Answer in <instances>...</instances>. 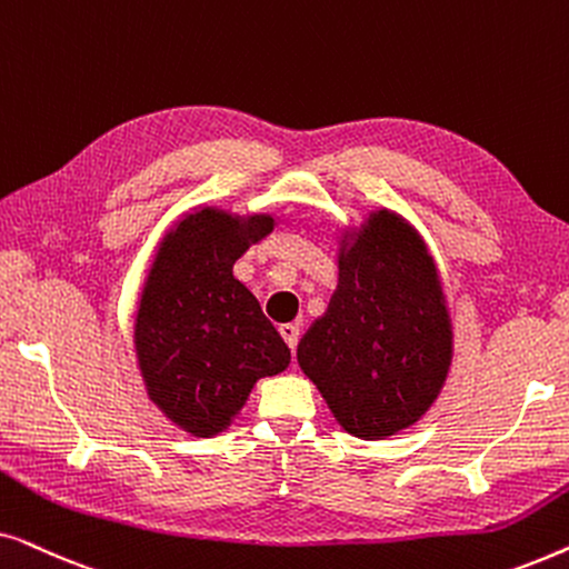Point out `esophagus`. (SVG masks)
Listing matches in <instances>:
<instances>
[{"label": "esophagus", "mask_w": 569, "mask_h": 569, "mask_svg": "<svg viewBox=\"0 0 569 569\" xmlns=\"http://www.w3.org/2000/svg\"><path fill=\"white\" fill-rule=\"evenodd\" d=\"M279 333H282V339H284V345L292 349H298V341H300V329L295 323H282L279 326Z\"/></svg>", "instance_id": "esophagus-1"}]
</instances>
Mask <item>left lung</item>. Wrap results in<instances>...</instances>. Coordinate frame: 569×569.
<instances>
[{"instance_id": "left-lung-1", "label": "left lung", "mask_w": 569, "mask_h": 569, "mask_svg": "<svg viewBox=\"0 0 569 569\" xmlns=\"http://www.w3.org/2000/svg\"><path fill=\"white\" fill-rule=\"evenodd\" d=\"M453 357L430 251L403 217L378 209L339 248V284L298 345V362L337 422L383 440L422 419Z\"/></svg>"}]
</instances>
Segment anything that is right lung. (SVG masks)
<instances>
[{"label": "right lung", "instance_id": "1", "mask_svg": "<svg viewBox=\"0 0 569 569\" xmlns=\"http://www.w3.org/2000/svg\"><path fill=\"white\" fill-rule=\"evenodd\" d=\"M274 230V217L197 209L160 240L139 298L134 347L147 396L197 438L222 432L290 349L232 277V263Z\"/></svg>", "mask_w": 569, "mask_h": 569}]
</instances>
